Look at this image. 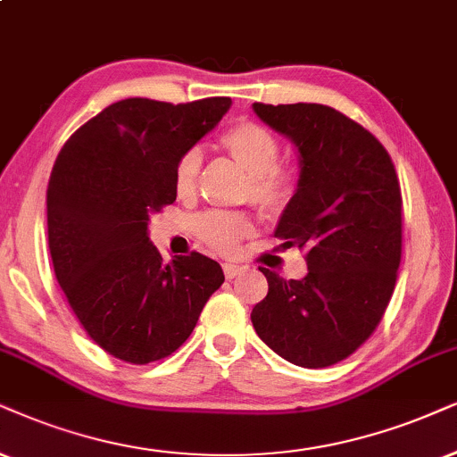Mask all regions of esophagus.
I'll return each instance as SVG.
<instances>
[{
	"instance_id": "esophagus-1",
	"label": "esophagus",
	"mask_w": 457,
	"mask_h": 457,
	"mask_svg": "<svg viewBox=\"0 0 457 457\" xmlns=\"http://www.w3.org/2000/svg\"><path fill=\"white\" fill-rule=\"evenodd\" d=\"M223 271H225V276H228V278H234V276H238L240 271H242V265H238V263H223Z\"/></svg>"
}]
</instances>
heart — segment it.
Instances as JSON below:
<instances>
[{
    "label": "heart",
    "instance_id": "b5f03b06",
    "mask_svg": "<svg viewBox=\"0 0 457 457\" xmlns=\"http://www.w3.org/2000/svg\"><path fill=\"white\" fill-rule=\"evenodd\" d=\"M219 145L248 175V194L262 209L276 211L285 206L293 194L291 172L280 169V143L265 126L240 122L223 132ZM202 169L200 149H187L175 166V189L179 195L194 194ZM194 232L200 240L229 253L253 232L251 217L245 212L206 211L194 219Z\"/></svg>",
    "mask_w": 457,
    "mask_h": 457
}]
</instances>
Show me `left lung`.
<instances>
[{
	"mask_svg": "<svg viewBox=\"0 0 457 457\" xmlns=\"http://www.w3.org/2000/svg\"><path fill=\"white\" fill-rule=\"evenodd\" d=\"M253 112L297 152L299 177L274 234L305 251L308 274L285 280L259 268L268 295L251 312L262 342L297 367L350 356L375 331L401 263V187L371 132L319 103Z\"/></svg>",
	"mask_w": 457,
	"mask_h": 457,
	"instance_id": "left-lung-1",
	"label": "left lung"
}]
</instances>
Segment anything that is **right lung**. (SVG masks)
Segmentation results:
<instances>
[{
	"label": "right lung",
	"instance_id": "obj_1",
	"mask_svg": "<svg viewBox=\"0 0 457 457\" xmlns=\"http://www.w3.org/2000/svg\"><path fill=\"white\" fill-rule=\"evenodd\" d=\"M232 107L124 99L88 120L52 169L48 245L56 280L92 342L132 365L169 356L192 335L221 265L200 253L164 263L149 219L177 200L179 158Z\"/></svg>",
	"mask_w": 457,
	"mask_h": 457
}]
</instances>
